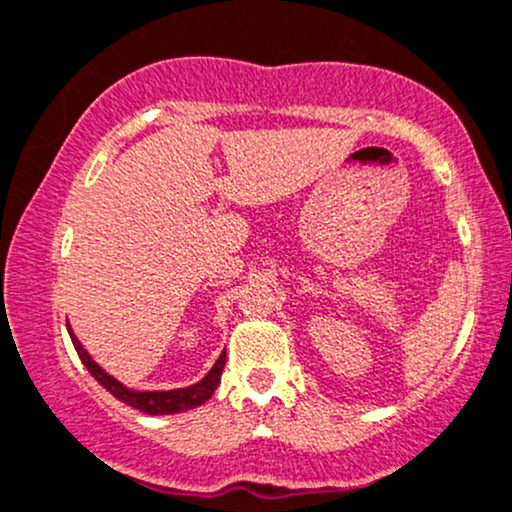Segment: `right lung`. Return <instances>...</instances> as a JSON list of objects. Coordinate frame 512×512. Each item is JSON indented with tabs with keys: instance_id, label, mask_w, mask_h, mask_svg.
Segmentation results:
<instances>
[{
	"instance_id": "add662e5",
	"label": "right lung",
	"mask_w": 512,
	"mask_h": 512,
	"mask_svg": "<svg viewBox=\"0 0 512 512\" xmlns=\"http://www.w3.org/2000/svg\"><path fill=\"white\" fill-rule=\"evenodd\" d=\"M69 335H71V342H74L78 357H81L83 366L90 371V376H93L102 388L110 390L119 402H126L129 407H134V410H141L146 414H177V412L194 410V407H201L203 402L210 400V395L215 393V388H218L220 383L222 369H225L227 352H222L218 362L213 364V369H210L201 381L194 383V386L177 388V390H131L126 388L124 383H119L117 378L107 374L105 369H100V364H95L93 359H90V354L83 350L81 342H78L76 335L71 333V328H69Z\"/></svg>"
}]
</instances>
